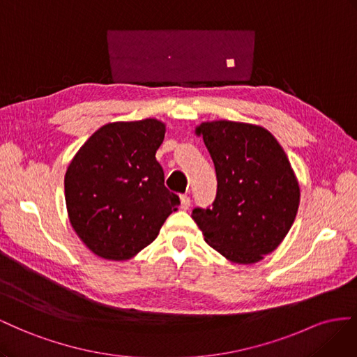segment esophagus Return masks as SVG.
<instances>
[{"mask_svg":"<svg viewBox=\"0 0 357 357\" xmlns=\"http://www.w3.org/2000/svg\"><path fill=\"white\" fill-rule=\"evenodd\" d=\"M190 205H191L190 197H188L187 195H182V196H181V208L184 209V211H187V209L190 208Z\"/></svg>","mask_w":357,"mask_h":357,"instance_id":"1","label":"esophagus"}]
</instances>
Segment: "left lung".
Masks as SVG:
<instances>
[{"mask_svg":"<svg viewBox=\"0 0 357 357\" xmlns=\"http://www.w3.org/2000/svg\"><path fill=\"white\" fill-rule=\"evenodd\" d=\"M217 173L212 208L192 211L208 245L238 264L263 260L296 218L301 190L286 152L266 128L236 121L196 127Z\"/></svg>","mask_w":357,"mask_h":357,"instance_id":"left-lung-1","label":"left lung"}]
</instances>
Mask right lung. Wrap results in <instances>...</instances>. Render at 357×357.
<instances>
[{
  "label": "right lung",
  "instance_id": "right-lung-1",
  "mask_svg": "<svg viewBox=\"0 0 357 357\" xmlns=\"http://www.w3.org/2000/svg\"><path fill=\"white\" fill-rule=\"evenodd\" d=\"M166 124L155 118L98 128L66 172L71 227L96 256L128 260L154 241L179 197L155 158Z\"/></svg>",
  "mask_w": 357,
  "mask_h": 357
}]
</instances>
